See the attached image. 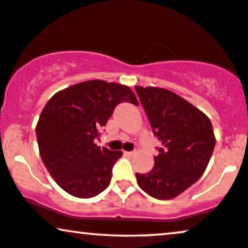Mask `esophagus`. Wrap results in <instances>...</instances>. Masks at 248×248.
<instances>
[{"mask_svg":"<svg viewBox=\"0 0 248 248\" xmlns=\"http://www.w3.org/2000/svg\"><path fill=\"white\" fill-rule=\"evenodd\" d=\"M135 153H136V152H135V151H133V152H124V154H126L127 156H133V155H135Z\"/></svg>","mask_w":248,"mask_h":248,"instance_id":"1","label":"esophagus"}]
</instances>
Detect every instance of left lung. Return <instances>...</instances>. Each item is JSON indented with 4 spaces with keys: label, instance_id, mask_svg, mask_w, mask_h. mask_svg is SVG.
Masks as SVG:
<instances>
[{
    "label": "left lung",
    "instance_id": "8db88e82",
    "mask_svg": "<svg viewBox=\"0 0 248 248\" xmlns=\"http://www.w3.org/2000/svg\"><path fill=\"white\" fill-rule=\"evenodd\" d=\"M155 137L162 143L154 167L136 173L145 193L157 200H170L195 184L212 156L216 137L210 119L164 88L135 87Z\"/></svg>",
    "mask_w": 248,
    "mask_h": 248
}]
</instances>
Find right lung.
I'll list each match as a JSON object with an SVG mask.
<instances>
[{
    "mask_svg": "<svg viewBox=\"0 0 248 248\" xmlns=\"http://www.w3.org/2000/svg\"><path fill=\"white\" fill-rule=\"evenodd\" d=\"M137 105L129 87L88 80L59 92L43 108L36 126L39 154L62 189L79 199L98 195L110 185L121 151L94 144L115 107Z\"/></svg>",
    "mask_w": 248,
    "mask_h": 248,
    "instance_id": "obj_1",
    "label": "right lung"
}]
</instances>
